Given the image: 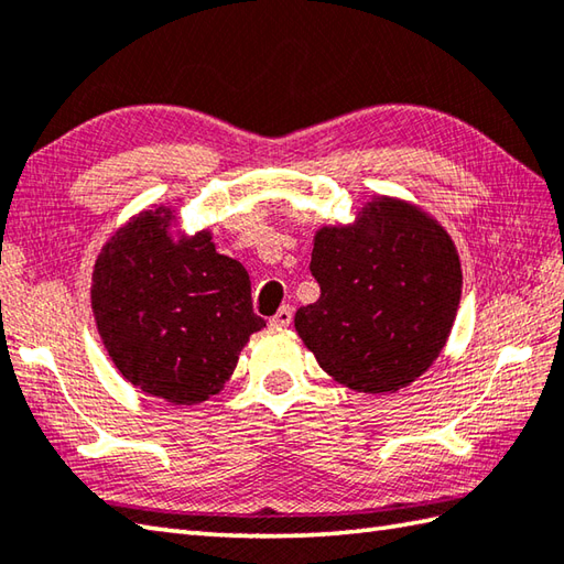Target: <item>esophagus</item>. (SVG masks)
Here are the masks:
<instances>
[{"label": "esophagus", "mask_w": 564, "mask_h": 564, "mask_svg": "<svg viewBox=\"0 0 564 564\" xmlns=\"http://www.w3.org/2000/svg\"><path fill=\"white\" fill-rule=\"evenodd\" d=\"M269 322H271L273 327H289L291 322H293V307L291 305H283L279 313H275Z\"/></svg>", "instance_id": "obj_1"}]
</instances>
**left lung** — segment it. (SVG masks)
<instances>
[{"instance_id":"left-lung-1","label":"left lung","mask_w":564,"mask_h":564,"mask_svg":"<svg viewBox=\"0 0 564 564\" xmlns=\"http://www.w3.org/2000/svg\"><path fill=\"white\" fill-rule=\"evenodd\" d=\"M310 271L319 301L297 310L295 329L341 386L406 388L446 346L460 259L448 232L412 203L380 196L354 225L322 227Z\"/></svg>"}]
</instances>
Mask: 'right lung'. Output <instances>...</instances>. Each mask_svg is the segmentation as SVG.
<instances>
[{"instance_id": "add662e5", "label": "right lung", "mask_w": 564, "mask_h": 564, "mask_svg": "<svg viewBox=\"0 0 564 564\" xmlns=\"http://www.w3.org/2000/svg\"><path fill=\"white\" fill-rule=\"evenodd\" d=\"M172 223L170 208L145 210L104 245L91 307L128 382L152 398L196 404L223 390L267 322L251 310L242 263L218 254L208 230L174 239Z\"/></svg>"}]
</instances>
